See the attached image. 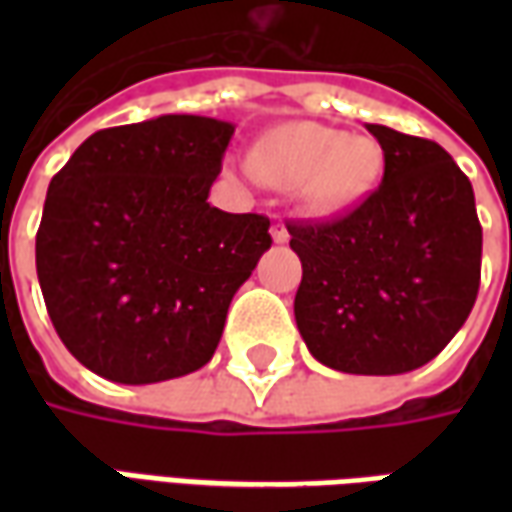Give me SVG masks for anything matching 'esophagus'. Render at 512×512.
<instances>
[{"instance_id":"obj_1","label":"esophagus","mask_w":512,"mask_h":512,"mask_svg":"<svg viewBox=\"0 0 512 512\" xmlns=\"http://www.w3.org/2000/svg\"><path fill=\"white\" fill-rule=\"evenodd\" d=\"M271 238H274V244H285V241L290 238L288 227H285L282 222H274L271 224Z\"/></svg>"}]
</instances>
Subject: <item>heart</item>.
<instances>
[{
	"instance_id": "1",
	"label": "heart",
	"mask_w": 512,
	"mask_h": 512,
	"mask_svg": "<svg viewBox=\"0 0 512 512\" xmlns=\"http://www.w3.org/2000/svg\"><path fill=\"white\" fill-rule=\"evenodd\" d=\"M249 175V169H244ZM252 172L279 189H293L312 216L354 208L384 175V147L365 134L301 120L271 128L252 147Z\"/></svg>"
}]
</instances>
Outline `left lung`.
Instances as JSON below:
<instances>
[{"label": "left lung", "instance_id": "1", "mask_svg": "<svg viewBox=\"0 0 512 512\" xmlns=\"http://www.w3.org/2000/svg\"><path fill=\"white\" fill-rule=\"evenodd\" d=\"M384 147V180L326 224H290L301 260L293 312L321 365L400 376L428 365L477 299L483 227L474 191L436 142L367 123Z\"/></svg>", "mask_w": 512, "mask_h": 512}]
</instances>
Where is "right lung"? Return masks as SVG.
Returning <instances> with one entry per match:
<instances>
[{"mask_svg":"<svg viewBox=\"0 0 512 512\" xmlns=\"http://www.w3.org/2000/svg\"><path fill=\"white\" fill-rule=\"evenodd\" d=\"M233 123L161 115L87 136L51 178L35 266L46 310L95 376L156 384L211 362L266 216L208 202Z\"/></svg>","mask_w":512,"mask_h":512,"instance_id":"obj_1","label":"right lung"}]
</instances>
